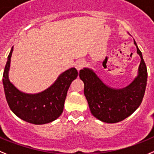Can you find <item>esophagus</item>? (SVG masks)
Returning a JSON list of instances; mask_svg holds the SVG:
<instances>
[{
  "label": "esophagus",
  "mask_w": 154,
  "mask_h": 154,
  "mask_svg": "<svg viewBox=\"0 0 154 154\" xmlns=\"http://www.w3.org/2000/svg\"><path fill=\"white\" fill-rule=\"evenodd\" d=\"M74 66H75L76 69H77V70L79 71L80 69H81L83 67H84V66H85V61L82 60H78L76 62V63Z\"/></svg>",
  "instance_id": "34e87169"
}]
</instances>
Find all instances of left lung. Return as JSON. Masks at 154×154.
Returning <instances> with one entry per match:
<instances>
[{
	"mask_svg": "<svg viewBox=\"0 0 154 154\" xmlns=\"http://www.w3.org/2000/svg\"><path fill=\"white\" fill-rule=\"evenodd\" d=\"M134 44L141 61L138 75L125 88H110L91 69L84 68L80 70L79 77L85 85L84 93L91 112L101 122L116 123L122 121L133 114L143 101L147 81V69L135 41Z\"/></svg>",
	"mask_w": 154,
	"mask_h": 154,
	"instance_id": "1",
	"label": "left lung"
}]
</instances>
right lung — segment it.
I'll use <instances>...</instances> for the list:
<instances>
[{"label":"right lung","instance_id":"1","mask_svg":"<svg viewBox=\"0 0 154 154\" xmlns=\"http://www.w3.org/2000/svg\"><path fill=\"white\" fill-rule=\"evenodd\" d=\"M12 52L13 47L8 57L3 74L5 97L11 110L21 119L35 125H42L56 120L63 111L67 91L72 81L77 77V70L72 67L62 73L57 81L43 91L24 93L9 80Z\"/></svg>","mask_w":154,"mask_h":154}]
</instances>
